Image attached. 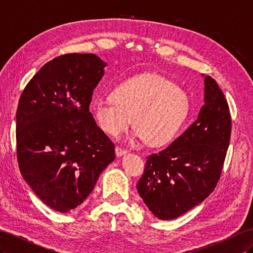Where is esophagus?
Segmentation results:
<instances>
[{
  "label": "esophagus",
  "instance_id": "34e87169",
  "mask_svg": "<svg viewBox=\"0 0 253 253\" xmlns=\"http://www.w3.org/2000/svg\"><path fill=\"white\" fill-rule=\"evenodd\" d=\"M115 152H116V155L117 156H122V155H126L127 151L126 149H122L121 147H116L115 148Z\"/></svg>",
  "mask_w": 253,
  "mask_h": 253
}]
</instances>
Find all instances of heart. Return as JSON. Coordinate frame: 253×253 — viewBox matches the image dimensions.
<instances>
[{"label": "heart", "instance_id": "heart-1", "mask_svg": "<svg viewBox=\"0 0 253 253\" xmlns=\"http://www.w3.org/2000/svg\"><path fill=\"white\" fill-rule=\"evenodd\" d=\"M112 98L93 101L95 118L105 133L117 137L131 126L152 147L170 143L186 121L190 102L185 91L163 76L143 74L117 84Z\"/></svg>", "mask_w": 253, "mask_h": 253}]
</instances>
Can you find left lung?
<instances>
[{
    "label": "left lung",
    "instance_id": "1",
    "mask_svg": "<svg viewBox=\"0 0 253 253\" xmlns=\"http://www.w3.org/2000/svg\"><path fill=\"white\" fill-rule=\"evenodd\" d=\"M231 135L227 99L216 81L205 78V104L195 122L169 147L147 157L137 190L160 219L180 216L215 189Z\"/></svg>",
    "mask_w": 253,
    "mask_h": 253
}]
</instances>
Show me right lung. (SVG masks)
Wrapping results in <instances>:
<instances>
[{
	"label": "right lung",
	"mask_w": 253,
	"mask_h": 253,
	"mask_svg": "<svg viewBox=\"0 0 253 253\" xmlns=\"http://www.w3.org/2000/svg\"><path fill=\"white\" fill-rule=\"evenodd\" d=\"M104 66L94 53H65L43 65L20 97V172L38 197L59 212L85 201L115 159L114 142L88 110Z\"/></svg>",
	"instance_id": "right-lung-1"
}]
</instances>
